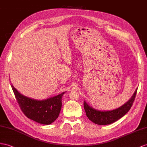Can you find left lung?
<instances>
[{
  "label": "left lung",
  "mask_w": 147,
  "mask_h": 147,
  "mask_svg": "<svg viewBox=\"0 0 147 147\" xmlns=\"http://www.w3.org/2000/svg\"><path fill=\"white\" fill-rule=\"evenodd\" d=\"M137 89L134 92L130 99L120 107L115 110L109 111H100L90 107L85 101L84 102V108L86 115L92 122L98 125H109L115 122L125 115L129 111L134 104L135 96L137 94Z\"/></svg>",
  "instance_id": "obj_1"
}]
</instances>
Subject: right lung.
<instances>
[{
	"mask_svg": "<svg viewBox=\"0 0 147 147\" xmlns=\"http://www.w3.org/2000/svg\"><path fill=\"white\" fill-rule=\"evenodd\" d=\"M21 111L30 119L44 125H49L58 117L61 109L64 92L46 100H37L22 95L11 84Z\"/></svg>",
	"mask_w": 147,
	"mask_h": 147,
	"instance_id": "add662e5",
	"label": "right lung"
}]
</instances>
